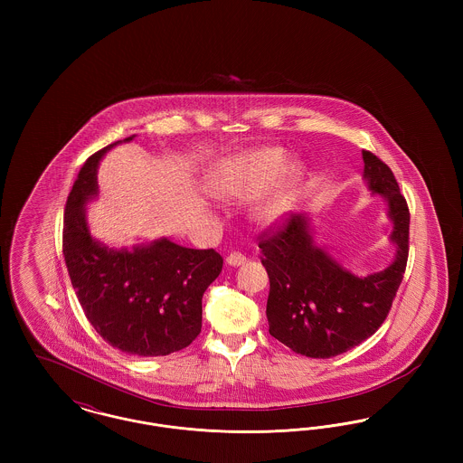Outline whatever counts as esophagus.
Returning <instances> with one entry per match:
<instances>
[{
  "instance_id": "1",
  "label": "esophagus",
  "mask_w": 463,
  "mask_h": 463,
  "mask_svg": "<svg viewBox=\"0 0 463 463\" xmlns=\"http://www.w3.org/2000/svg\"><path fill=\"white\" fill-rule=\"evenodd\" d=\"M246 262V257L241 255V253H238V251H232L231 255H227V259H225V264L231 265V267H240V265L244 264Z\"/></svg>"
}]
</instances>
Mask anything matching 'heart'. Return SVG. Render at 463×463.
Listing matches in <instances>:
<instances>
[{
  "label": "heart",
  "instance_id": "obj_1",
  "mask_svg": "<svg viewBox=\"0 0 463 463\" xmlns=\"http://www.w3.org/2000/svg\"><path fill=\"white\" fill-rule=\"evenodd\" d=\"M304 187V166L287 165L281 149H257L234 156L215 166L208 175L212 196L242 201L255 196L250 215L259 225L272 227L285 221L295 208Z\"/></svg>",
  "mask_w": 463,
  "mask_h": 463
}]
</instances>
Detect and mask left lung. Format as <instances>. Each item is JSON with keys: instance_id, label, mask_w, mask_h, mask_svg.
Returning a JSON list of instances; mask_svg holds the SVG:
<instances>
[{"instance_id": "8db88e82", "label": "left lung", "mask_w": 463, "mask_h": 463, "mask_svg": "<svg viewBox=\"0 0 463 463\" xmlns=\"http://www.w3.org/2000/svg\"><path fill=\"white\" fill-rule=\"evenodd\" d=\"M363 178L373 196L387 203L394 260L368 276L340 264L314 242L307 213L291 215L283 231L260 241L269 274V333L293 353L326 359L347 353L385 321L408 260L410 212L391 168L363 151Z\"/></svg>"}]
</instances>
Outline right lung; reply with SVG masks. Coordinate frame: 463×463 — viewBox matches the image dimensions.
<instances>
[{
	"mask_svg": "<svg viewBox=\"0 0 463 463\" xmlns=\"http://www.w3.org/2000/svg\"><path fill=\"white\" fill-rule=\"evenodd\" d=\"M90 156L69 193L64 259L91 326L112 347L135 355H168L201 331V298L221 274L215 250L185 248L166 238L112 248L90 232L87 204L99 196L97 170L112 147Z\"/></svg>",
	"mask_w": 463,
	"mask_h": 463,
	"instance_id": "1",
	"label": "right lung"
}]
</instances>
